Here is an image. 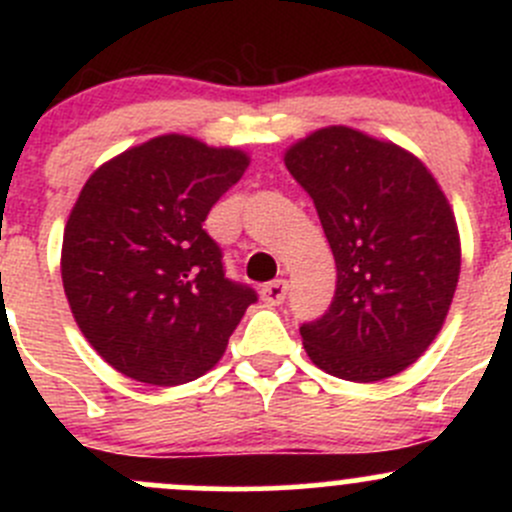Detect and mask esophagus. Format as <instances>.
<instances>
[{
	"mask_svg": "<svg viewBox=\"0 0 512 512\" xmlns=\"http://www.w3.org/2000/svg\"><path fill=\"white\" fill-rule=\"evenodd\" d=\"M287 280H275V282H267V285H262L260 294H262V302L270 304V307H277V304H282L287 299Z\"/></svg>",
	"mask_w": 512,
	"mask_h": 512,
	"instance_id": "esophagus-1",
	"label": "esophagus"
}]
</instances>
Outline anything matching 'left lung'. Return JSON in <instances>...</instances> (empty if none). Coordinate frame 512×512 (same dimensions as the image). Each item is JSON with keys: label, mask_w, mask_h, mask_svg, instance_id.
I'll use <instances>...</instances> for the list:
<instances>
[{"label": "left lung", "mask_w": 512, "mask_h": 512, "mask_svg": "<svg viewBox=\"0 0 512 512\" xmlns=\"http://www.w3.org/2000/svg\"><path fill=\"white\" fill-rule=\"evenodd\" d=\"M317 208L337 289L299 327L309 359L347 381L389 379L431 347L461 272L456 218L416 156L347 126L319 128L285 153Z\"/></svg>", "instance_id": "8db88e82"}]
</instances>
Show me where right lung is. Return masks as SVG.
I'll use <instances>...</instances> for the list:
<instances>
[{"label": "right lung", "mask_w": 512, "mask_h": 512, "mask_svg": "<svg viewBox=\"0 0 512 512\" xmlns=\"http://www.w3.org/2000/svg\"><path fill=\"white\" fill-rule=\"evenodd\" d=\"M247 165L237 148L168 133L86 180L64 230L61 280L79 329L116 371L175 386L225 354L257 292L227 280L203 223Z\"/></svg>", "instance_id": "right-lung-1"}]
</instances>
